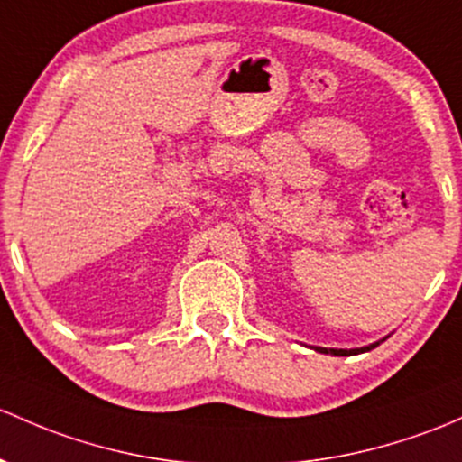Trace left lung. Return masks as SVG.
Wrapping results in <instances>:
<instances>
[{"instance_id":"8db88e82","label":"left lung","mask_w":462,"mask_h":462,"mask_svg":"<svg viewBox=\"0 0 462 462\" xmlns=\"http://www.w3.org/2000/svg\"><path fill=\"white\" fill-rule=\"evenodd\" d=\"M378 343H374V346H367V347H361V349H325V347H317L319 352H325V354H334V356H349V354H356V352H367V349L376 347Z\"/></svg>"}]
</instances>
